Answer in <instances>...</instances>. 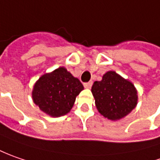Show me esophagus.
<instances>
[{"instance_id": "obj_1", "label": "esophagus", "mask_w": 160, "mask_h": 160, "mask_svg": "<svg viewBox=\"0 0 160 160\" xmlns=\"http://www.w3.org/2000/svg\"><path fill=\"white\" fill-rule=\"evenodd\" d=\"M92 84H93V82H92V81H89V82H86V83H84V87H85L86 88H90Z\"/></svg>"}]
</instances>
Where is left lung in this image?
I'll use <instances>...</instances> for the list:
<instances>
[{
    "label": "left lung",
    "instance_id": "left-lung-1",
    "mask_svg": "<svg viewBox=\"0 0 160 160\" xmlns=\"http://www.w3.org/2000/svg\"><path fill=\"white\" fill-rule=\"evenodd\" d=\"M91 92L98 112L111 120L124 118L137 104L134 84L113 71L103 74L101 81H95Z\"/></svg>",
    "mask_w": 160,
    "mask_h": 160
}]
</instances>
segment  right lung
Wrapping results in <instances>:
<instances>
[{
  "label": "right lung",
  "mask_w": 160,
  "mask_h": 160,
  "mask_svg": "<svg viewBox=\"0 0 160 160\" xmlns=\"http://www.w3.org/2000/svg\"><path fill=\"white\" fill-rule=\"evenodd\" d=\"M84 87L64 67L43 74L36 81L32 92L33 102L51 117H60L69 112L76 97Z\"/></svg>",
  "instance_id": "1"
}]
</instances>
